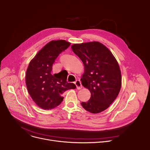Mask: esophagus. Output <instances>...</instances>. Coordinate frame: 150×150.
Instances as JSON below:
<instances>
[{"mask_svg": "<svg viewBox=\"0 0 150 150\" xmlns=\"http://www.w3.org/2000/svg\"><path fill=\"white\" fill-rule=\"evenodd\" d=\"M75 84L76 87V88L78 89V90H80L82 88V85L81 84V81L79 80H76L75 82Z\"/></svg>", "mask_w": 150, "mask_h": 150, "instance_id": "1", "label": "esophagus"}]
</instances>
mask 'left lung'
I'll return each instance as SVG.
<instances>
[{
    "label": "left lung",
    "mask_w": 150,
    "mask_h": 150,
    "mask_svg": "<svg viewBox=\"0 0 150 150\" xmlns=\"http://www.w3.org/2000/svg\"><path fill=\"white\" fill-rule=\"evenodd\" d=\"M71 47L84 66L81 84L91 93L89 100L81 105L92 113H101L120 92L122 77L119 64L112 52L98 42L73 44Z\"/></svg>",
    "instance_id": "left-lung-1"
}]
</instances>
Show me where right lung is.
Listing matches in <instances>:
<instances>
[{"label": "right lung", "mask_w": 150, "mask_h": 150, "mask_svg": "<svg viewBox=\"0 0 150 150\" xmlns=\"http://www.w3.org/2000/svg\"><path fill=\"white\" fill-rule=\"evenodd\" d=\"M71 45L64 40H52L43 46L30 62L25 81L29 94L34 102L44 110L53 109L61 104L63 94L76 88L74 83H67L66 73L51 74L55 59Z\"/></svg>", "instance_id": "right-lung-1"}]
</instances>
